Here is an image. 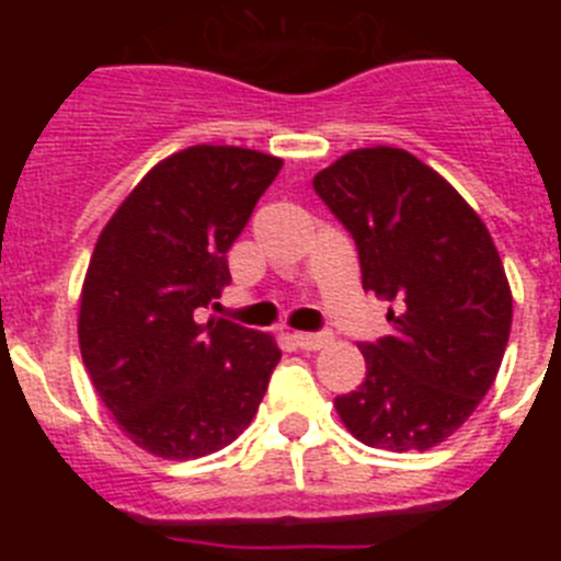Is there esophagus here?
<instances>
[{
    "label": "esophagus",
    "instance_id": "1",
    "mask_svg": "<svg viewBox=\"0 0 561 561\" xmlns=\"http://www.w3.org/2000/svg\"><path fill=\"white\" fill-rule=\"evenodd\" d=\"M291 340H295L297 348H304V351H320L325 348L331 342L329 334H306V331H297V334H291Z\"/></svg>",
    "mask_w": 561,
    "mask_h": 561
}]
</instances>
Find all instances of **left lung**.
<instances>
[{
  "label": "left lung",
  "instance_id": "8db88e82",
  "mask_svg": "<svg viewBox=\"0 0 561 561\" xmlns=\"http://www.w3.org/2000/svg\"><path fill=\"white\" fill-rule=\"evenodd\" d=\"M359 250L362 286L393 300V325L365 342V381L336 396L362 444L427 453L458 433L497 379L512 286L483 219L438 171L404 148L342 153L314 176Z\"/></svg>",
  "mask_w": 561,
  "mask_h": 561
}]
</instances>
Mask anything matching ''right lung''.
I'll return each instance as SVG.
<instances>
[{"label":"right lung","instance_id":"1","mask_svg":"<svg viewBox=\"0 0 561 561\" xmlns=\"http://www.w3.org/2000/svg\"><path fill=\"white\" fill-rule=\"evenodd\" d=\"M284 160L191 146L114 210L81 286L78 345L114 424L153 458L219 453L250 427L280 362L272 334L196 320L230 286L227 250Z\"/></svg>","mask_w":561,"mask_h":561}]
</instances>
